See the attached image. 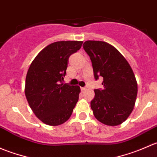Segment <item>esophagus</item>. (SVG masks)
Segmentation results:
<instances>
[{
    "mask_svg": "<svg viewBox=\"0 0 157 157\" xmlns=\"http://www.w3.org/2000/svg\"><path fill=\"white\" fill-rule=\"evenodd\" d=\"M80 90H81L82 91H85V90H86V87H81V88H80Z\"/></svg>",
    "mask_w": 157,
    "mask_h": 157,
    "instance_id": "obj_1",
    "label": "esophagus"
}]
</instances>
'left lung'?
Returning <instances> with one entry per match:
<instances>
[{"mask_svg":"<svg viewBox=\"0 0 157 157\" xmlns=\"http://www.w3.org/2000/svg\"><path fill=\"white\" fill-rule=\"evenodd\" d=\"M83 47L92 61L95 79L103 78V89L94 90L90 102L93 115L106 125L121 124L135 105L137 83L134 72L124 56L107 42L89 40Z\"/></svg>","mask_w":157,"mask_h":157,"instance_id":"1","label":"left lung"}]
</instances>
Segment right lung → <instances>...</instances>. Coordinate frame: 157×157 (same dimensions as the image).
<instances>
[{"mask_svg": "<svg viewBox=\"0 0 157 157\" xmlns=\"http://www.w3.org/2000/svg\"><path fill=\"white\" fill-rule=\"evenodd\" d=\"M81 41H61L42 49L30 64L25 95L40 121L51 126L69 119L79 99L80 88L63 83L69 57L82 46Z\"/></svg>", "mask_w": 157, "mask_h": 157, "instance_id": "obj_1", "label": "right lung"}]
</instances>
